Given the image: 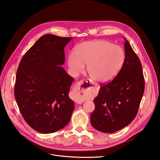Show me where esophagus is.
<instances>
[{
  "mask_svg": "<svg viewBox=\"0 0 160 160\" xmlns=\"http://www.w3.org/2000/svg\"><path fill=\"white\" fill-rule=\"evenodd\" d=\"M88 83V81H87ZM82 85H83V81H80L79 82H77L75 85V94L77 97V103H81L84 101L83 98L88 94V88H83V87H81Z\"/></svg>",
  "mask_w": 160,
  "mask_h": 160,
  "instance_id": "esophagus-1",
  "label": "esophagus"
}]
</instances>
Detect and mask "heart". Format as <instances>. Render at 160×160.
<instances>
[{"mask_svg":"<svg viewBox=\"0 0 160 160\" xmlns=\"http://www.w3.org/2000/svg\"><path fill=\"white\" fill-rule=\"evenodd\" d=\"M125 60L123 49L107 41L98 40L81 42L71 53L67 64L73 75L84 70L90 78L98 83H107L113 79L122 69Z\"/></svg>","mask_w":160,"mask_h":160,"instance_id":"heart-1","label":"heart"}]
</instances>
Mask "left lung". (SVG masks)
<instances>
[{
	"mask_svg": "<svg viewBox=\"0 0 160 160\" xmlns=\"http://www.w3.org/2000/svg\"><path fill=\"white\" fill-rule=\"evenodd\" d=\"M125 60L113 81L101 84L94 99L91 123L101 132L111 133L128 125L136 116L145 88L142 66L128 41L124 43Z\"/></svg>",
	"mask_w": 160,
	"mask_h": 160,
	"instance_id": "8db88e82",
	"label": "left lung"
}]
</instances>
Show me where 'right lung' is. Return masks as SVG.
<instances>
[{"instance_id": "1", "label": "right lung", "mask_w": 160, "mask_h": 160, "mask_svg": "<svg viewBox=\"0 0 160 160\" xmlns=\"http://www.w3.org/2000/svg\"><path fill=\"white\" fill-rule=\"evenodd\" d=\"M72 37L42 36L19 63L14 97L26 122L38 132L51 133L68 124L74 110L69 97L73 78L61 65Z\"/></svg>"}]
</instances>
